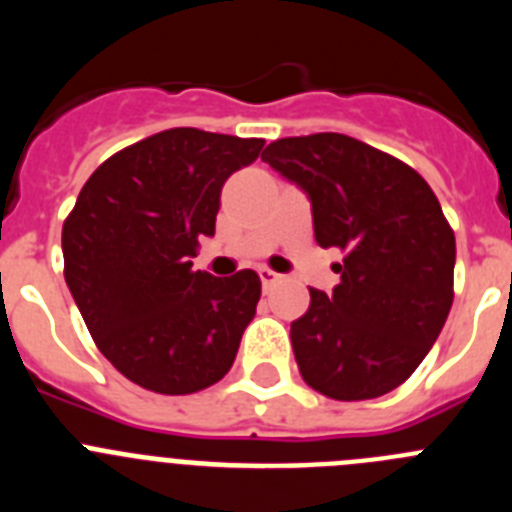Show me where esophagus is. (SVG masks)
Wrapping results in <instances>:
<instances>
[{
  "label": "esophagus",
  "mask_w": 512,
  "mask_h": 512,
  "mask_svg": "<svg viewBox=\"0 0 512 512\" xmlns=\"http://www.w3.org/2000/svg\"><path fill=\"white\" fill-rule=\"evenodd\" d=\"M259 277H261V284H264V287H271V284H277L279 279V274L274 269H269V266H261L259 269Z\"/></svg>",
  "instance_id": "esophagus-1"
}]
</instances>
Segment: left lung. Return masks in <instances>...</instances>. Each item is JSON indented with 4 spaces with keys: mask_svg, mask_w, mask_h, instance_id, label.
<instances>
[{
    "mask_svg": "<svg viewBox=\"0 0 512 512\" xmlns=\"http://www.w3.org/2000/svg\"><path fill=\"white\" fill-rule=\"evenodd\" d=\"M261 158L310 194L315 241L343 253L341 284L310 289L289 328L302 379L330 400L387 395L454 302L456 238L436 194L413 166L341 133L274 140Z\"/></svg>",
    "mask_w": 512,
    "mask_h": 512,
    "instance_id": "obj_1",
    "label": "left lung"
}]
</instances>
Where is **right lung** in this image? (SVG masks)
<instances>
[{
    "instance_id": "right-lung-1",
    "label": "right lung",
    "mask_w": 512,
    "mask_h": 512,
    "mask_svg": "<svg viewBox=\"0 0 512 512\" xmlns=\"http://www.w3.org/2000/svg\"><path fill=\"white\" fill-rule=\"evenodd\" d=\"M264 138L171 128L110 156L63 220V277L104 359L143 390L192 395L233 366L261 297L253 269H192L220 189Z\"/></svg>"
}]
</instances>
